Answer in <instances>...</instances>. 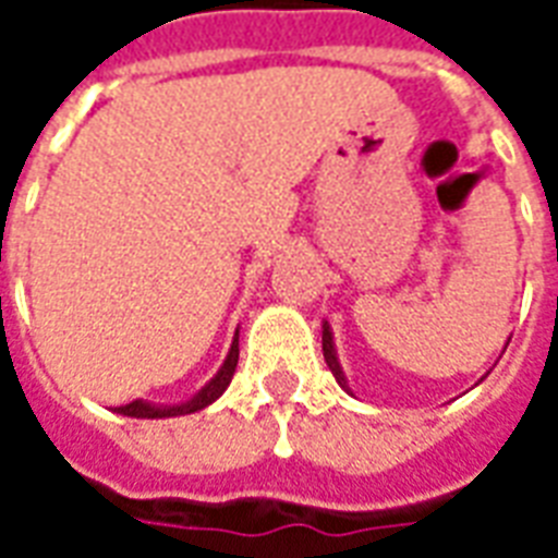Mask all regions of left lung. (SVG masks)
<instances>
[{"label": "left lung", "instance_id": "left-lung-1", "mask_svg": "<svg viewBox=\"0 0 558 558\" xmlns=\"http://www.w3.org/2000/svg\"><path fill=\"white\" fill-rule=\"evenodd\" d=\"M505 347H508V340H505ZM323 355H326V364L328 371L335 374V379H338V386L343 388V391H350V383H347V374H343V367H340L338 362V350H335V335H331V326H328V319L323 323ZM484 379V376H481ZM352 395V391H350Z\"/></svg>", "mask_w": 558, "mask_h": 558}]
</instances>
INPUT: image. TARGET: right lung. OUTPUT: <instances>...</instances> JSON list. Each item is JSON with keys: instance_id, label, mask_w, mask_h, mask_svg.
<instances>
[{"instance_id": "1", "label": "right lung", "mask_w": 558, "mask_h": 558, "mask_svg": "<svg viewBox=\"0 0 558 558\" xmlns=\"http://www.w3.org/2000/svg\"><path fill=\"white\" fill-rule=\"evenodd\" d=\"M235 364H239V331H235V338H232L230 352H227V359L220 364L218 374L211 376L206 386L196 391L194 398L182 400V403H172V407L151 403V400H131L125 407H116L113 412L128 415V418H175V415H191V412L206 410V407H211V403L227 391V386L232 383V374H235Z\"/></svg>"}]
</instances>
